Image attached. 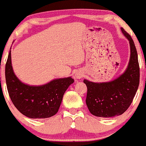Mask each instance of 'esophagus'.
<instances>
[{
  "instance_id": "esophagus-1",
  "label": "esophagus",
  "mask_w": 146,
  "mask_h": 146,
  "mask_svg": "<svg viewBox=\"0 0 146 146\" xmlns=\"http://www.w3.org/2000/svg\"><path fill=\"white\" fill-rule=\"evenodd\" d=\"M82 76H83V73L82 72H76V74H75V78L76 79H80L81 78H82Z\"/></svg>"
}]
</instances>
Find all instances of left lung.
<instances>
[{"mask_svg":"<svg viewBox=\"0 0 146 146\" xmlns=\"http://www.w3.org/2000/svg\"><path fill=\"white\" fill-rule=\"evenodd\" d=\"M121 30L130 44V60L126 71L109 82L84 80L87 86L86 106L96 117H112L124 113L131 104L139 88L140 69L137 50L131 36L123 28Z\"/></svg>","mask_w":146,"mask_h":146,"instance_id":"8db88e82","label":"left lung"}]
</instances>
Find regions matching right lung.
Listing matches in <instances>:
<instances>
[{
	"instance_id": "add662e5",
	"label": "right lung",
	"mask_w": 146,
	"mask_h": 146,
	"mask_svg": "<svg viewBox=\"0 0 146 146\" xmlns=\"http://www.w3.org/2000/svg\"><path fill=\"white\" fill-rule=\"evenodd\" d=\"M7 91L13 105L27 117L44 119L58 112L66 90L73 84L72 77L61 78L41 86L22 83L13 72L10 50L5 64Z\"/></svg>"
}]
</instances>
